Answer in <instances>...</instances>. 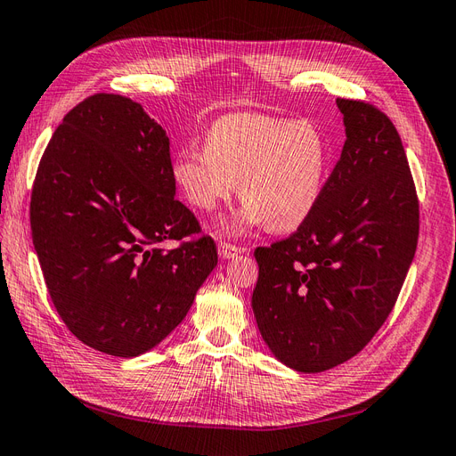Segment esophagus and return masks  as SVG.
Instances as JSON below:
<instances>
[{
  "label": "esophagus",
  "mask_w": 456,
  "mask_h": 456,
  "mask_svg": "<svg viewBox=\"0 0 456 456\" xmlns=\"http://www.w3.org/2000/svg\"><path fill=\"white\" fill-rule=\"evenodd\" d=\"M243 251H245L243 247L232 245V243H220V245H218V255L223 256L224 260H228V258H233V256H238V255H241Z\"/></svg>",
  "instance_id": "1"
}]
</instances>
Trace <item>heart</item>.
<instances>
[{"label": "heart", "instance_id": "b5f03b06", "mask_svg": "<svg viewBox=\"0 0 456 456\" xmlns=\"http://www.w3.org/2000/svg\"><path fill=\"white\" fill-rule=\"evenodd\" d=\"M329 142L308 119L240 112L216 119L203 150L186 148L173 161V176L201 211L226 201L238 183L245 201L228 230L240 233L268 224L291 232L314 213L323 194Z\"/></svg>", "mask_w": 456, "mask_h": 456}]
</instances>
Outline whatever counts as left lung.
<instances>
[{
    "label": "left lung",
    "instance_id": "1",
    "mask_svg": "<svg viewBox=\"0 0 456 456\" xmlns=\"http://www.w3.org/2000/svg\"><path fill=\"white\" fill-rule=\"evenodd\" d=\"M346 129L314 213L258 247L253 312L283 365L322 372L348 362L390 315L419 241V200L390 118L337 99Z\"/></svg>",
    "mask_w": 456,
    "mask_h": 456
}]
</instances>
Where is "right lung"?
Returning a JSON list of instances; mask_svg holds the SVG:
<instances>
[{"label": "right lung", "instance_id": "right-lung-1", "mask_svg": "<svg viewBox=\"0 0 456 456\" xmlns=\"http://www.w3.org/2000/svg\"><path fill=\"white\" fill-rule=\"evenodd\" d=\"M169 136L127 96L99 93L72 108L41 156L30 201L32 241L66 327L87 346L141 355L181 323L216 266L175 198Z\"/></svg>", "mask_w": 456, "mask_h": 456}]
</instances>
